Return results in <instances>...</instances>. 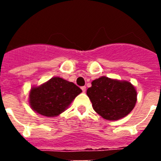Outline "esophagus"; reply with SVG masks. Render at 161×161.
I'll return each instance as SVG.
<instances>
[{
    "label": "esophagus",
    "mask_w": 161,
    "mask_h": 161,
    "mask_svg": "<svg viewBox=\"0 0 161 161\" xmlns=\"http://www.w3.org/2000/svg\"><path fill=\"white\" fill-rule=\"evenodd\" d=\"M81 89H82V91H83V93H85V91H86V87H85V86H82Z\"/></svg>",
    "instance_id": "1"
}]
</instances>
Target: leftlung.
<instances>
[{"label":"left lung","instance_id":"8db88e82","mask_svg":"<svg viewBox=\"0 0 161 161\" xmlns=\"http://www.w3.org/2000/svg\"><path fill=\"white\" fill-rule=\"evenodd\" d=\"M87 95L95 111L107 120H119L135 107L137 93L127 81H120L102 76L92 82Z\"/></svg>","mask_w":161,"mask_h":161}]
</instances>
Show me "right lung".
Returning <instances> with one entry per match:
<instances>
[{
	"mask_svg": "<svg viewBox=\"0 0 161 161\" xmlns=\"http://www.w3.org/2000/svg\"><path fill=\"white\" fill-rule=\"evenodd\" d=\"M81 92L72 82L53 77L39 87L31 89L30 104L39 114L54 117L62 113Z\"/></svg>",
	"mask_w": 161,
	"mask_h": 161,
	"instance_id": "obj_1",
	"label": "right lung"
}]
</instances>
